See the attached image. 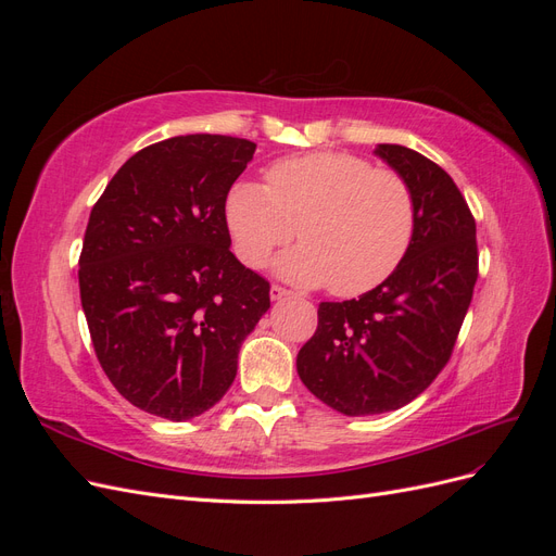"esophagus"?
<instances>
[{
  "label": "esophagus",
  "instance_id": "esophagus-1",
  "mask_svg": "<svg viewBox=\"0 0 556 556\" xmlns=\"http://www.w3.org/2000/svg\"><path fill=\"white\" fill-rule=\"evenodd\" d=\"M290 296H294V292H290V290L280 288V285H274V288H271V299H274V301H280V299H290Z\"/></svg>",
  "mask_w": 556,
  "mask_h": 556
}]
</instances>
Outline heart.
<instances>
[{
  "label": "heart",
  "mask_w": 556,
  "mask_h": 556,
  "mask_svg": "<svg viewBox=\"0 0 556 556\" xmlns=\"http://www.w3.org/2000/svg\"><path fill=\"white\" fill-rule=\"evenodd\" d=\"M225 223L243 264L260 268L296 237L278 274L299 285H329L333 294L357 296L390 278L413 243L415 199L392 169L350 153L278 160L266 188L241 180L225 201Z\"/></svg>",
  "instance_id": "obj_1"
}]
</instances>
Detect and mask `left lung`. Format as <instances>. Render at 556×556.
<instances>
[{
  "mask_svg": "<svg viewBox=\"0 0 556 556\" xmlns=\"http://www.w3.org/2000/svg\"><path fill=\"white\" fill-rule=\"evenodd\" d=\"M376 155L408 182L413 243L396 271L350 301H323L296 374L348 417L406 406L443 371L478 280L476 220L439 164L396 143Z\"/></svg>",
  "mask_w": 556,
  "mask_h": 556,
  "instance_id": "8db88e82",
  "label": "left lung"
}]
</instances>
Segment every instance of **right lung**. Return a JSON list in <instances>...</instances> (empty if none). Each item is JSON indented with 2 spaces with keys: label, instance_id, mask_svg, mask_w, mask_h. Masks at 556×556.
Segmentation results:
<instances>
[{
  "label": "right lung",
  "instance_id": "obj_1",
  "mask_svg": "<svg viewBox=\"0 0 556 556\" xmlns=\"http://www.w3.org/2000/svg\"><path fill=\"white\" fill-rule=\"evenodd\" d=\"M255 143L188 134L131 155L92 206L80 304L104 374L172 422L213 408L237 378L271 285L229 250L225 201Z\"/></svg>",
  "mask_w": 556,
  "mask_h": 556
}]
</instances>
